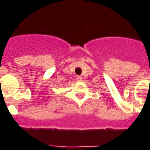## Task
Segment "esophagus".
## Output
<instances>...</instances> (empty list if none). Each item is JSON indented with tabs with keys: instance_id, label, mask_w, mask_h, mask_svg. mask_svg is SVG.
I'll return each mask as SVG.
<instances>
[{
	"instance_id": "1",
	"label": "esophagus",
	"mask_w": 150,
	"mask_h": 150,
	"mask_svg": "<svg viewBox=\"0 0 150 150\" xmlns=\"http://www.w3.org/2000/svg\"><path fill=\"white\" fill-rule=\"evenodd\" d=\"M76 80L81 81L82 80V77H81V76H77V77H76Z\"/></svg>"
}]
</instances>
